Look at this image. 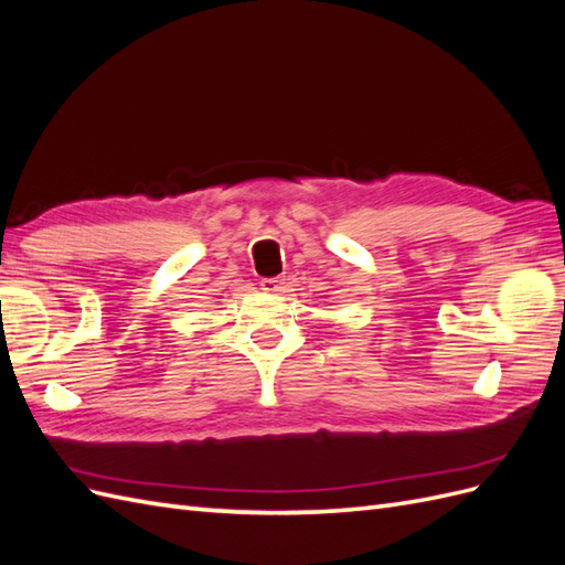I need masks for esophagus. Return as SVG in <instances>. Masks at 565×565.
Returning a JSON list of instances; mask_svg holds the SVG:
<instances>
[{
	"instance_id": "obj_1",
	"label": "esophagus",
	"mask_w": 565,
	"mask_h": 565,
	"mask_svg": "<svg viewBox=\"0 0 565 565\" xmlns=\"http://www.w3.org/2000/svg\"><path fill=\"white\" fill-rule=\"evenodd\" d=\"M259 285H262L264 292H270V295H276V292H280V289H282V280L280 278H264Z\"/></svg>"
}]
</instances>
